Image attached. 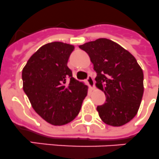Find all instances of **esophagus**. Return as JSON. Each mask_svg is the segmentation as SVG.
Returning <instances> with one entry per match:
<instances>
[{
	"label": "esophagus",
	"instance_id": "esophagus-1",
	"mask_svg": "<svg viewBox=\"0 0 159 159\" xmlns=\"http://www.w3.org/2000/svg\"><path fill=\"white\" fill-rule=\"evenodd\" d=\"M86 81H87L88 84H89V86H90L91 89H93L94 86V79H93V77H92L91 76H89Z\"/></svg>",
	"mask_w": 159,
	"mask_h": 159
}]
</instances>
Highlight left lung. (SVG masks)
Instances as JSON below:
<instances>
[{
    "label": "left lung",
    "instance_id": "left-lung-1",
    "mask_svg": "<svg viewBox=\"0 0 159 159\" xmlns=\"http://www.w3.org/2000/svg\"><path fill=\"white\" fill-rule=\"evenodd\" d=\"M79 48L88 53L97 73L96 86L104 92L106 102L97 107L107 125L119 127L137 115L144 93L143 71L129 51L101 38Z\"/></svg>",
    "mask_w": 159,
    "mask_h": 159
}]
</instances>
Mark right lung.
Segmentation results:
<instances>
[{
	"label": "right lung",
	"instance_id": "obj_1",
	"mask_svg": "<svg viewBox=\"0 0 159 159\" xmlns=\"http://www.w3.org/2000/svg\"><path fill=\"white\" fill-rule=\"evenodd\" d=\"M74 46L62 42L44 44L22 69L23 90L35 112L56 126L76 118L87 95L88 86L73 77L67 66Z\"/></svg>",
	"mask_w": 159,
	"mask_h": 159
}]
</instances>
